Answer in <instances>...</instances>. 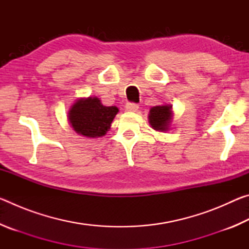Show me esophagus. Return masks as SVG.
I'll return each mask as SVG.
<instances>
[{
  "instance_id": "obj_1",
  "label": "esophagus",
  "mask_w": 249,
  "mask_h": 249,
  "mask_svg": "<svg viewBox=\"0 0 249 249\" xmlns=\"http://www.w3.org/2000/svg\"><path fill=\"white\" fill-rule=\"evenodd\" d=\"M125 107H126V109H127V111H129V112H136L137 109H138V107H140V105H138L137 103L128 102V103H126Z\"/></svg>"
}]
</instances>
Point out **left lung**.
I'll return each mask as SVG.
<instances>
[{
  "instance_id": "1",
  "label": "left lung",
  "mask_w": 249,
  "mask_h": 249,
  "mask_svg": "<svg viewBox=\"0 0 249 249\" xmlns=\"http://www.w3.org/2000/svg\"><path fill=\"white\" fill-rule=\"evenodd\" d=\"M170 108L171 107L169 105L151 107L149 111V123L151 127L156 130H167L172 117Z\"/></svg>"
}]
</instances>
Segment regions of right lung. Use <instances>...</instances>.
Listing matches in <instances>:
<instances>
[{"label": "right lung", "mask_w": 249, "mask_h": 249, "mask_svg": "<svg viewBox=\"0 0 249 249\" xmlns=\"http://www.w3.org/2000/svg\"><path fill=\"white\" fill-rule=\"evenodd\" d=\"M119 112L116 107H104L98 98L78 100L69 111V121L78 134L87 137L104 136Z\"/></svg>", "instance_id": "add662e5"}]
</instances>
